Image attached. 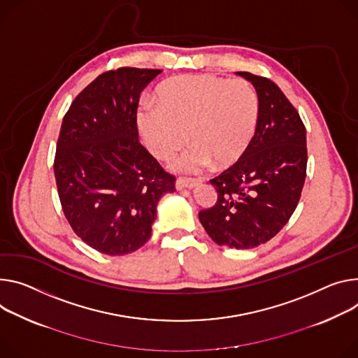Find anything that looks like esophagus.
Returning a JSON list of instances; mask_svg holds the SVG:
<instances>
[{
  "label": "esophagus",
  "instance_id": "1",
  "mask_svg": "<svg viewBox=\"0 0 358 358\" xmlns=\"http://www.w3.org/2000/svg\"><path fill=\"white\" fill-rule=\"evenodd\" d=\"M199 184H200V180L178 178V180L176 181V188H177V189H184V188H188V189H191V188H194V187H197Z\"/></svg>",
  "mask_w": 358,
  "mask_h": 358
}]
</instances>
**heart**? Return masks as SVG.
<instances>
[{"label":"heart","mask_w":358,"mask_h":358,"mask_svg":"<svg viewBox=\"0 0 358 358\" xmlns=\"http://www.w3.org/2000/svg\"><path fill=\"white\" fill-rule=\"evenodd\" d=\"M259 120V100L245 80L180 76L162 83L157 104L143 103L137 125L145 145L169 158L187 140L192 143L171 162V170L196 174L210 166L234 164L251 144Z\"/></svg>","instance_id":"b5f03b06"}]
</instances>
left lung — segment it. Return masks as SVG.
I'll use <instances>...</instances> for the list:
<instances>
[{
  "label": "left lung",
  "instance_id": "1",
  "mask_svg": "<svg viewBox=\"0 0 358 358\" xmlns=\"http://www.w3.org/2000/svg\"><path fill=\"white\" fill-rule=\"evenodd\" d=\"M259 100L255 136L234 166L210 180L218 200L199 217L211 240L237 250L258 247L287 224L301 197L307 170L306 127L271 80L237 73Z\"/></svg>",
  "mask_w": 358,
  "mask_h": 358
}]
</instances>
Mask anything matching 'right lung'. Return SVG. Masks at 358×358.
<instances>
[{
	"mask_svg": "<svg viewBox=\"0 0 358 358\" xmlns=\"http://www.w3.org/2000/svg\"><path fill=\"white\" fill-rule=\"evenodd\" d=\"M161 70L124 67L87 85L62 120L54 161L58 196L91 248L124 255L151 237L157 204L176 178L141 145L137 107Z\"/></svg>",
	"mask_w": 358,
	"mask_h": 358,
	"instance_id": "obj_1",
	"label": "right lung"
}]
</instances>
